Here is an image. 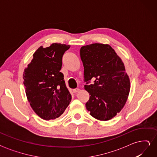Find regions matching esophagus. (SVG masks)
Segmentation results:
<instances>
[{"instance_id":"obj_1","label":"esophagus","mask_w":157,"mask_h":157,"mask_svg":"<svg viewBox=\"0 0 157 157\" xmlns=\"http://www.w3.org/2000/svg\"><path fill=\"white\" fill-rule=\"evenodd\" d=\"M78 91H79V88H78L73 89V92L74 93H77V92H78Z\"/></svg>"}]
</instances>
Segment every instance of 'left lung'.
<instances>
[{
    "label": "left lung",
    "instance_id": "obj_1",
    "mask_svg": "<svg viewBox=\"0 0 157 157\" xmlns=\"http://www.w3.org/2000/svg\"><path fill=\"white\" fill-rule=\"evenodd\" d=\"M84 89L90 94L86 108L99 121L111 119L124 106L130 82L124 65L109 44L95 43L81 47ZM94 82L90 84L91 80Z\"/></svg>",
    "mask_w": 157,
    "mask_h": 157
}]
</instances>
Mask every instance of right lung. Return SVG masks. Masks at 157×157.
<instances>
[{"instance_id":"1","label":"right lung","mask_w":157,"mask_h":157,"mask_svg":"<svg viewBox=\"0 0 157 157\" xmlns=\"http://www.w3.org/2000/svg\"><path fill=\"white\" fill-rule=\"evenodd\" d=\"M70 46L53 43L39 47L23 73L26 96L38 116L46 121L60 117L69 105L71 95L60 72L62 58Z\"/></svg>"}]
</instances>
